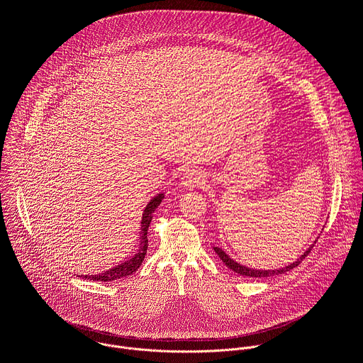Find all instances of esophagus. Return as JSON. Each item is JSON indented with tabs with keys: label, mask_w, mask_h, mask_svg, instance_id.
<instances>
[{
	"label": "esophagus",
	"mask_w": 363,
	"mask_h": 363,
	"mask_svg": "<svg viewBox=\"0 0 363 363\" xmlns=\"http://www.w3.org/2000/svg\"><path fill=\"white\" fill-rule=\"evenodd\" d=\"M202 175L195 169H188L182 177V185L185 188H195L201 184Z\"/></svg>",
	"instance_id": "esophagus-1"
}]
</instances>
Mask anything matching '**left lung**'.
Here are the masks:
<instances>
[{"label": "left lung", "instance_id": "obj_1", "mask_svg": "<svg viewBox=\"0 0 363 363\" xmlns=\"http://www.w3.org/2000/svg\"><path fill=\"white\" fill-rule=\"evenodd\" d=\"M314 245H315V242H314ZM314 245H311L310 246V249L297 260V262H294V263H291L290 266H286V267H283V269H279V270H255V269H249V267H246V266H242V264H239V263H236L235 260H232L222 249H219V247H213V250L216 252V255L220 257V260L226 264V267H229L230 270H233L235 273H238V274H240V276H245V277H253V279H263V277H272V276H277V274H283V273H287V272H290V270H293L294 267H297L310 253H311V249L314 247Z\"/></svg>", "mask_w": 363, "mask_h": 363}]
</instances>
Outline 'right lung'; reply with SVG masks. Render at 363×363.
Returning a JSON list of instances; mask_svg holds the SVG:
<instances>
[{
  "instance_id": "right-lung-1",
  "label": "right lung",
  "mask_w": 363,
  "mask_h": 363,
  "mask_svg": "<svg viewBox=\"0 0 363 363\" xmlns=\"http://www.w3.org/2000/svg\"><path fill=\"white\" fill-rule=\"evenodd\" d=\"M162 198H164V195L160 194L158 196L151 199L150 203L147 205L144 213H143L141 233H140V250H138V253L133 259H130V260H127V262H124V263H121V264H118V266H116V267H113V269H110V270H107L104 273L94 274V276H84V279L93 280V281H104L106 283V281H113V280L124 279V277L133 274L134 272H137V269L141 266V263H143V260H144V257L147 255V249H148L147 230H148V226L151 223L152 213L160 206Z\"/></svg>"
}]
</instances>
